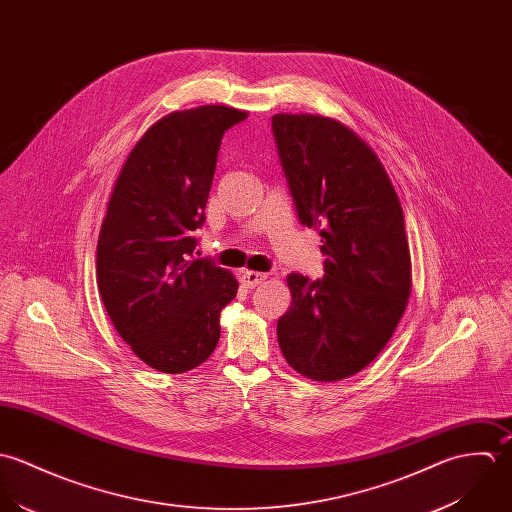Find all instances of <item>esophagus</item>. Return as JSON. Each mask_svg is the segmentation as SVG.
<instances>
[{
    "label": "esophagus",
    "instance_id": "obj_1",
    "mask_svg": "<svg viewBox=\"0 0 512 512\" xmlns=\"http://www.w3.org/2000/svg\"><path fill=\"white\" fill-rule=\"evenodd\" d=\"M265 279H267V275H265V273H257V271H245V273L239 277V281H241V285H243L245 289H255V287H259Z\"/></svg>",
    "mask_w": 512,
    "mask_h": 512
}]
</instances>
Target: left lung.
Returning a JSON list of instances; mask_svg holds the SVG:
<instances>
[{
	"label": "left lung",
	"mask_w": 512,
	"mask_h": 512,
	"mask_svg": "<svg viewBox=\"0 0 512 512\" xmlns=\"http://www.w3.org/2000/svg\"><path fill=\"white\" fill-rule=\"evenodd\" d=\"M271 124L297 215L326 255L322 279L287 277L279 346L301 376L338 382L384 350L408 307L404 211L376 152L340 120L279 112Z\"/></svg>",
	"instance_id": "1"
}]
</instances>
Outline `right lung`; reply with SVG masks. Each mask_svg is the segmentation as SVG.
<instances>
[{
  "mask_svg": "<svg viewBox=\"0 0 512 512\" xmlns=\"http://www.w3.org/2000/svg\"><path fill=\"white\" fill-rule=\"evenodd\" d=\"M245 110L204 104L154 122L130 150L108 200L97 283L132 352L164 374L198 368L217 346L219 314L239 289L227 269L194 259L217 152Z\"/></svg>",
  "mask_w": 512,
  "mask_h": 512,
  "instance_id": "obj_1",
  "label": "right lung"
}]
</instances>
